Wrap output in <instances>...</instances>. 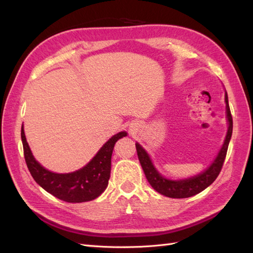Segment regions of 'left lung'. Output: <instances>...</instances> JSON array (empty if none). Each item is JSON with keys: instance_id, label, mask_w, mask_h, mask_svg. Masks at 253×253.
Instances as JSON below:
<instances>
[{"instance_id": "8db88e82", "label": "left lung", "mask_w": 253, "mask_h": 253, "mask_svg": "<svg viewBox=\"0 0 253 253\" xmlns=\"http://www.w3.org/2000/svg\"><path fill=\"white\" fill-rule=\"evenodd\" d=\"M225 103H226V120L228 125L226 136H225L224 142L221 149H219L216 158L213 160V162L210 164L209 168L201 171L200 174L182 179L166 178L165 176H163L155 169L152 160L150 158L149 153L146 151V149H143L140 143L136 142L139 162L141 164V168L144 171V175L147 177L149 184L151 185L155 191H158L161 195L169 198H189L203 191L216 179L219 171L222 169L224 160L226 158L228 144L233 133V118L232 114H230L226 91H225Z\"/></svg>"}]
</instances>
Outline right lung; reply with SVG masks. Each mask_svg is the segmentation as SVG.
I'll list each match as a JSON object with an SVG mask.
<instances>
[{
  "instance_id": "add662e5",
  "label": "right lung",
  "mask_w": 253,
  "mask_h": 253,
  "mask_svg": "<svg viewBox=\"0 0 253 253\" xmlns=\"http://www.w3.org/2000/svg\"><path fill=\"white\" fill-rule=\"evenodd\" d=\"M120 131L101 147L88 164L71 173H54L43 168L32 154L21 126V141L24 155L31 176L40 187L60 200L69 203H82L94 200L106 189L111 175V158L117 140L126 137Z\"/></svg>"
}]
</instances>
